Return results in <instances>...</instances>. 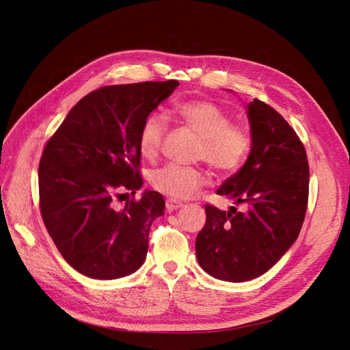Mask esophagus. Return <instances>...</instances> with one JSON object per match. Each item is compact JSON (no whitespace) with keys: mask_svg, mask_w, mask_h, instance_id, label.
Wrapping results in <instances>:
<instances>
[{"mask_svg":"<svg viewBox=\"0 0 350 350\" xmlns=\"http://www.w3.org/2000/svg\"><path fill=\"white\" fill-rule=\"evenodd\" d=\"M181 206H183L181 201H178V200H174V198H167V200H165V208H167V211L178 210Z\"/></svg>","mask_w":350,"mask_h":350,"instance_id":"obj_1","label":"esophagus"}]
</instances>
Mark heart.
Wrapping results in <instances>:
<instances>
[{
  "label": "heart",
  "instance_id": "heart-1",
  "mask_svg": "<svg viewBox=\"0 0 350 350\" xmlns=\"http://www.w3.org/2000/svg\"><path fill=\"white\" fill-rule=\"evenodd\" d=\"M178 120L200 137L196 157L204 160L218 174L228 176L240 170L247 161L252 137L247 127L232 123L223 107L210 100H187L176 107ZM169 131L164 113L150 112L139 131V152L146 159H154ZM150 185L154 190L174 198H191L206 185V173L176 163L152 170Z\"/></svg>",
  "mask_w": 350,
  "mask_h": 350
}]
</instances>
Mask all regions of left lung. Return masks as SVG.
Returning a JSON list of instances; mask_svg holds the SVG:
<instances>
[{"label":"left lung","instance_id":"1","mask_svg":"<svg viewBox=\"0 0 350 350\" xmlns=\"http://www.w3.org/2000/svg\"><path fill=\"white\" fill-rule=\"evenodd\" d=\"M248 119L251 153L217 190L243 210L206 204L196 240L201 268L230 282L254 280L281 260L299 235L309 196L308 157L295 131L260 99L248 105Z\"/></svg>","mask_w":350,"mask_h":350}]
</instances>
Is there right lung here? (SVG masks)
<instances>
[{
  "label": "right lung",
  "instance_id": "1",
  "mask_svg": "<svg viewBox=\"0 0 350 350\" xmlns=\"http://www.w3.org/2000/svg\"><path fill=\"white\" fill-rule=\"evenodd\" d=\"M178 86L174 79L99 88L83 96L46 142L40 161V208L65 261L95 280H116L142 267L152 223L164 198L144 191L139 131Z\"/></svg>",
  "mask_w": 350,
  "mask_h": 350
}]
</instances>
